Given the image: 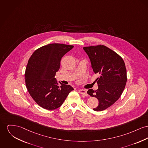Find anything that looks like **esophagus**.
I'll return each mask as SVG.
<instances>
[{
	"label": "esophagus",
	"instance_id": "obj_1",
	"mask_svg": "<svg viewBox=\"0 0 148 148\" xmlns=\"http://www.w3.org/2000/svg\"><path fill=\"white\" fill-rule=\"evenodd\" d=\"M79 92L82 95H84L85 96H87L88 94H87V91L85 89H79Z\"/></svg>",
	"mask_w": 148,
	"mask_h": 148
}]
</instances>
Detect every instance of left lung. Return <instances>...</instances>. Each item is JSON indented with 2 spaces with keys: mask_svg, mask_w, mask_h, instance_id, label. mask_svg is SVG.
I'll return each mask as SVG.
<instances>
[{
  "mask_svg": "<svg viewBox=\"0 0 148 148\" xmlns=\"http://www.w3.org/2000/svg\"><path fill=\"white\" fill-rule=\"evenodd\" d=\"M89 56L91 67L99 77L96 79L98 89H89L88 94L98 99L95 111L104 110L121 97L127 81V72L123 59L113 50L104 45L83 48Z\"/></svg>",
  "mask_w": 148,
  "mask_h": 148,
  "instance_id": "8db88e82",
  "label": "left lung"
}]
</instances>
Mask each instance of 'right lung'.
Instances as JSON below:
<instances>
[{
	"label": "right lung",
	"instance_id": "right-lung-1",
	"mask_svg": "<svg viewBox=\"0 0 148 148\" xmlns=\"http://www.w3.org/2000/svg\"><path fill=\"white\" fill-rule=\"evenodd\" d=\"M73 48V45L50 44L36 50L29 60L25 74L26 86L31 97L42 108H59L74 90L60 82L59 86L55 78L62 58Z\"/></svg>",
	"mask_w": 148,
	"mask_h": 148
}]
</instances>
